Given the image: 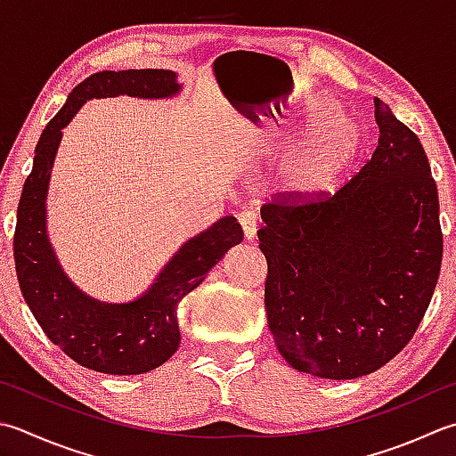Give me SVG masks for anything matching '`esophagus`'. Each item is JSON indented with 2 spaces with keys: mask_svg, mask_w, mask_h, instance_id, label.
I'll list each match as a JSON object with an SVG mask.
<instances>
[{
  "mask_svg": "<svg viewBox=\"0 0 456 456\" xmlns=\"http://www.w3.org/2000/svg\"><path fill=\"white\" fill-rule=\"evenodd\" d=\"M239 223L240 227H243V233L247 240H255L256 239V231H258V219L255 213L251 211H243L239 216Z\"/></svg>",
  "mask_w": 456,
  "mask_h": 456,
  "instance_id": "34e87169",
  "label": "esophagus"
}]
</instances>
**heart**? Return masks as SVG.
Instances as JSON below:
<instances>
[{"label":"heart","mask_w":456,"mask_h":456,"mask_svg":"<svg viewBox=\"0 0 456 456\" xmlns=\"http://www.w3.org/2000/svg\"><path fill=\"white\" fill-rule=\"evenodd\" d=\"M338 110L334 102L318 104L314 118ZM363 148V128L350 114H340L300 136L274 167V185L292 200H318L336 191Z\"/></svg>","instance_id":"1"}]
</instances>
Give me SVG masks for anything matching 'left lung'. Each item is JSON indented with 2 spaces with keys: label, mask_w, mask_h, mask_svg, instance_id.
<instances>
[{
  "label": "left lung",
  "mask_w": 456,
  "mask_h": 456,
  "mask_svg": "<svg viewBox=\"0 0 456 456\" xmlns=\"http://www.w3.org/2000/svg\"><path fill=\"white\" fill-rule=\"evenodd\" d=\"M368 164L334 198L261 209L266 322L290 368L326 379L379 370L421 324L439 281V195L415 132L373 98Z\"/></svg>",
  "instance_id": "1"
}]
</instances>
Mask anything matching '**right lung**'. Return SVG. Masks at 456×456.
<instances>
[{"label": "right lung", "mask_w": 456, "mask_h": 456, "mask_svg": "<svg viewBox=\"0 0 456 456\" xmlns=\"http://www.w3.org/2000/svg\"><path fill=\"white\" fill-rule=\"evenodd\" d=\"M182 93L174 70H101L73 88L35 148L13 237L15 271L27 306L43 332L69 358L110 376H138L167 362L180 347L177 305L205 281L231 247L243 240L235 217L225 216L187 239L150 287L128 302H104L69 279L47 233V193L62 128L86 101L134 96L158 101Z\"/></svg>", "instance_id": "1"}]
</instances>
